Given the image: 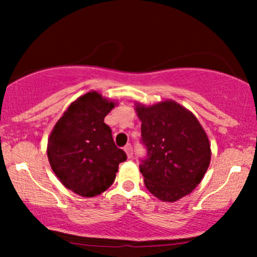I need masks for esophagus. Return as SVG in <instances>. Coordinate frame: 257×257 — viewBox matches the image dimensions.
Here are the masks:
<instances>
[{
	"mask_svg": "<svg viewBox=\"0 0 257 257\" xmlns=\"http://www.w3.org/2000/svg\"><path fill=\"white\" fill-rule=\"evenodd\" d=\"M124 150H125L126 155H128L129 158L133 157V146L131 145V144H128V145H126V146L124 147Z\"/></svg>",
	"mask_w": 257,
	"mask_h": 257,
	"instance_id": "1",
	"label": "esophagus"
}]
</instances>
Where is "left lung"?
<instances>
[{"label": "left lung", "mask_w": 257, "mask_h": 257, "mask_svg": "<svg viewBox=\"0 0 257 257\" xmlns=\"http://www.w3.org/2000/svg\"><path fill=\"white\" fill-rule=\"evenodd\" d=\"M141 143L146 149L140 173L147 190L163 202L191 193L210 163V144L193 113L168 100L138 105Z\"/></svg>", "instance_id": "obj_1"}]
</instances>
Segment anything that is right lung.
Returning <instances> with one entry per match:
<instances>
[{
	"mask_svg": "<svg viewBox=\"0 0 257 257\" xmlns=\"http://www.w3.org/2000/svg\"><path fill=\"white\" fill-rule=\"evenodd\" d=\"M114 104L96 91L78 98L64 112L48 140V159L63 185L82 197L102 193L113 184L125 152L114 145L104 122Z\"/></svg>",
	"mask_w": 257,
	"mask_h": 257,
	"instance_id": "1",
	"label": "right lung"
}]
</instances>
